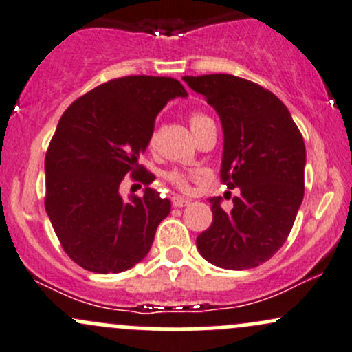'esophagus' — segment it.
Wrapping results in <instances>:
<instances>
[{
  "instance_id": "1",
  "label": "esophagus",
  "mask_w": 352,
  "mask_h": 352,
  "mask_svg": "<svg viewBox=\"0 0 352 352\" xmlns=\"http://www.w3.org/2000/svg\"><path fill=\"white\" fill-rule=\"evenodd\" d=\"M172 204L175 206V208H186V206L190 204V201H189V199H186V197L175 196V197H172Z\"/></svg>"
}]
</instances>
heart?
<instances>
[{
  "instance_id": "heart-1",
  "label": "heart",
  "mask_w": 352,
  "mask_h": 352,
  "mask_svg": "<svg viewBox=\"0 0 352 352\" xmlns=\"http://www.w3.org/2000/svg\"><path fill=\"white\" fill-rule=\"evenodd\" d=\"M206 120H209V117H206L204 113H201V112H194V113H190L189 122H190V127H192V129H194V127L199 126V124L206 122ZM166 179H168L170 182L173 184V186L179 187V189H182V190H186L187 187H189V184H187L186 177H184L180 172H177V170H172V172L166 173Z\"/></svg>"
}]
</instances>
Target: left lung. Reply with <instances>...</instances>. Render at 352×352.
I'll return each mask as SVG.
<instances>
[{
  "mask_svg": "<svg viewBox=\"0 0 352 352\" xmlns=\"http://www.w3.org/2000/svg\"><path fill=\"white\" fill-rule=\"evenodd\" d=\"M219 116L221 180L239 187L233 208L211 197L212 223L197 236L202 257L232 271L257 267L289 235L305 192L303 136L272 91L233 74L184 76Z\"/></svg>",
  "mask_w": 352,
  "mask_h": 352,
  "instance_id": "obj_1",
  "label": "left lung"
}]
</instances>
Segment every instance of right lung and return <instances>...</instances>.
Wrapping results in <instances>:
<instances>
[{
	"instance_id": "right-lung-1",
	"label": "right lung",
	"mask_w": 352,
	"mask_h": 352,
	"mask_svg": "<svg viewBox=\"0 0 352 352\" xmlns=\"http://www.w3.org/2000/svg\"><path fill=\"white\" fill-rule=\"evenodd\" d=\"M187 97L179 80L124 76L74 100L59 119L45 155V211L65 252L83 269L117 274L143 261L170 201L151 187L124 201L127 173L144 186L140 165L166 102Z\"/></svg>"
}]
</instances>
